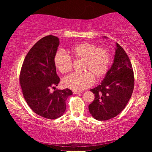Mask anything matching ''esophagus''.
<instances>
[{
  "mask_svg": "<svg viewBox=\"0 0 152 152\" xmlns=\"http://www.w3.org/2000/svg\"><path fill=\"white\" fill-rule=\"evenodd\" d=\"M80 91H73V94H79L80 93Z\"/></svg>",
  "mask_w": 152,
  "mask_h": 152,
  "instance_id": "34e87169",
  "label": "esophagus"
}]
</instances>
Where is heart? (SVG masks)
Wrapping results in <instances>:
<instances>
[{
    "instance_id": "b5f03b06",
    "label": "heart",
    "mask_w": 152,
    "mask_h": 152,
    "mask_svg": "<svg viewBox=\"0 0 152 152\" xmlns=\"http://www.w3.org/2000/svg\"><path fill=\"white\" fill-rule=\"evenodd\" d=\"M70 53L76 60L84 61L82 71L86 72L74 73L64 77L62 84L66 88L76 91H82L94 84V78L96 80L104 78L109 70L111 55L107 48H99L94 43L82 42L73 46ZM53 63L61 74L69 72L73 68L72 59L62 51L56 53Z\"/></svg>"
}]
</instances>
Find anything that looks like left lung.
<instances>
[{"label": "left lung", "mask_w": 152, "mask_h": 152, "mask_svg": "<svg viewBox=\"0 0 152 152\" xmlns=\"http://www.w3.org/2000/svg\"><path fill=\"white\" fill-rule=\"evenodd\" d=\"M134 73L125 50L117 43L114 62L101 84L91 91L94 100L89 111L96 120L106 121L117 116L125 109L134 88Z\"/></svg>", "instance_id": "obj_1"}]
</instances>
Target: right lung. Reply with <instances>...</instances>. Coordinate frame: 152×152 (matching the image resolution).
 <instances>
[{
    "instance_id": "1",
    "label": "right lung",
    "mask_w": 152,
    "mask_h": 152,
    "mask_svg": "<svg viewBox=\"0 0 152 152\" xmlns=\"http://www.w3.org/2000/svg\"><path fill=\"white\" fill-rule=\"evenodd\" d=\"M60 44L53 35L42 38L25 56L19 75L20 85L27 104L36 114L49 119L61 117L66 110L71 90H56L60 79L56 74L53 58ZM55 91L51 93L50 90Z\"/></svg>"
}]
</instances>
